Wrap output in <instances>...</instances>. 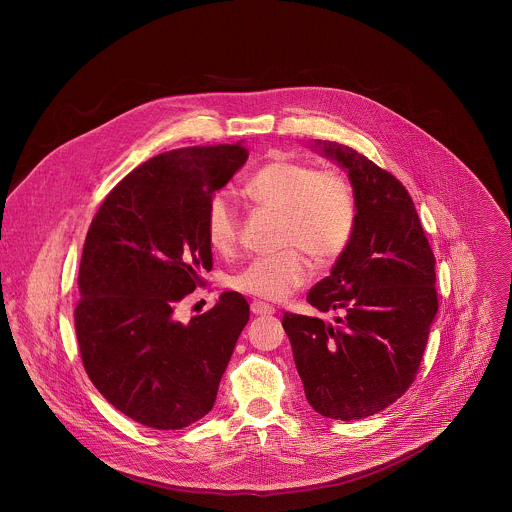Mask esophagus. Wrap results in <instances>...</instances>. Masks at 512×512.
Listing matches in <instances>:
<instances>
[{
  "instance_id": "1",
  "label": "esophagus",
  "mask_w": 512,
  "mask_h": 512,
  "mask_svg": "<svg viewBox=\"0 0 512 512\" xmlns=\"http://www.w3.org/2000/svg\"><path fill=\"white\" fill-rule=\"evenodd\" d=\"M250 311H252L254 315H272L276 309H274L272 305L264 303V301H252V303H250Z\"/></svg>"
}]
</instances>
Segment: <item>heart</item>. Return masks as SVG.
I'll use <instances>...</instances> for the list:
<instances>
[{"label": "heart", "instance_id": "b5f03b06", "mask_svg": "<svg viewBox=\"0 0 512 512\" xmlns=\"http://www.w3.org/2000/svg\"><path fill=\"white\" fill-rule=\"evenodd\" d=\"M246 195L262 209L278 215L280 244L301 247L319 264L337 260L349 246L357 224V201L349 181L333 171L276 159L260 167L244 187ZM240 228V211L228 193L209 201L205 230L211 248L226 254L234 248ZM295 249L278 256L250 260L234 274L232 286L240 292L266 299H284L311 276V262Z\"/></svg>", "mask_w": 512, "mask_h": 512}]
</instances>
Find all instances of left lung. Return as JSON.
I'll list each match as a JSON object with an SVG mask.
<instances>
[{"label":"left lung","mask_w":512,"mask_h":512,"mask_svg":"<svg viewBox=\"0 0 512 512\" xmlns=\"http://www.w3.org/2000/svg\"><path fill=\"white\" fill-rule=\"evenodd\" d=\"M345 169L357 224L345 252L307 301L339 311L335 323L284 313L293 361L311 408L361 420L396 402L414 382L438 313L436 258L404 185L353 147L315 140Z\"/></svg>","instance_id":"obj_1"}]
</instances>
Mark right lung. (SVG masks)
Instances as JSON below:
<instances>
[{
    "mask_svg": "<svg viewBox=\"0 0 512 512\" xmlns=\"http://www.w3.org/2000/svg\"><path fill=\"white\" fill-rule=\"evenodd\" d=\"M246 159L242 142L155 155L110 191L88 228L74 309L82 363L98 392L147 428L181 430L213 410L248 323L236 292L189 323L175 319L213 268L209 201Z\"/></svg>",
    "mask_w": 512,
    "mask_h": 512,
    "instance_id": "add662e5",
    "label": "right lung"
}]
</instances>
